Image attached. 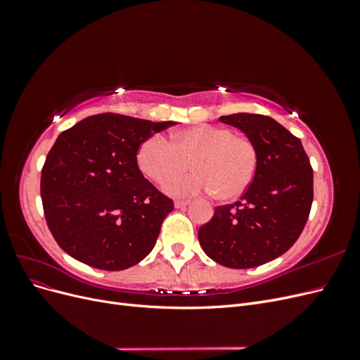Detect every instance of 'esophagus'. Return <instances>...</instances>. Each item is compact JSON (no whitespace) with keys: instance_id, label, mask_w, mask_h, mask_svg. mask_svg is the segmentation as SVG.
<instances>
[{"instance_id":"34e87169","label":"esophagus","mask_w":360,"mask_h":360,"mask_svg":"<svg viewBox=\"0 0 360 360\" xmlns=\"http://www.w3.org/2000/svg\"><path fill=\"white\" fill-rule=\"evenodd\" d=\"M189 204L188 200H176L174 201V205L177 207V209H183V207H186Z\"/></svg>"}]
</instances>
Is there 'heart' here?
Segmentation results:
<instances>
[{"label": "heart", "instance_id": "1", "mask_svg": "<svg viewBox=\"0 0 360 360\" xmlns=\"http://www.w3.org/2000/svg\"><path fill=\"white\" fill-rule=\"evenodd\" d=\"M195 172L172 181L190 163ZM138 167L158 184L171 182L165 189L174 195L213 192L217 200H236L252 183L258 151L248 136L236 135L231 127L197 124L172 134L171 143L159 134L147 138L138 150Z\"/></svg>", "mask_w": 360, "mask_h": 360}]
</instances>
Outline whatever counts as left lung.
I'll return each mask as SVG.
<instances>
[{
  "label": "left lung",
  "mask_w": 360,
  "mask_h": 360,
  "mask_svg": "<svg viewBox=\"0 0 360 360\" xmlns=\"http://www.w3.org/2000/svg\"><path fill=\"white\" fill-rule=\"evenodd\" d=\"M219 120L252 141L258 167L240 200L216 207L198 240L225 267H257L287 252L302 234L314 198L312 167L300 139L274 118L240 112Z\"/></svg>",
  "instance_id": "1"
}]
</instances>
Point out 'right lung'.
<instances>
[{"label": "right lung", "instance_id": "add662e5", "mask_svg": "<svg viewBox=\"0 0 360 360\" xmlns=\"http://www.w3.org/2000/svg\"><path fill=\"white\" fill-rule=\"evenodd\" d=\"M172 124L105 112L58 135L41 168L40 195L64 252L111 271L151 252L174 202L143 176L136 155L147 138Z\"/></svg>", "mask_w": 360, "mask_h": 360}]
</instances>
